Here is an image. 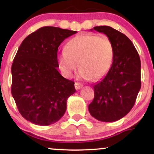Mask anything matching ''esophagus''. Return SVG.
I'll return each instance as SVG.
<instances>
[{
  "label": "esophagus",
  "mask_w": 154,
  "mask_h": 154,
  "mask_svg": "<svg viewBox=\"0 0 154 154\" xmlns=\"http://www.w3.org/2000/svg\"><path fill=\"white\" fill-rule=\"evenodd\" d=\"M75 89L77 90V91H78V90H79L80 88H82V85L80 84V83H79V82H75Z\"/></svg>",
  "instance_id": "obj_1"
}]
</instances>
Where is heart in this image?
<instances>
[{"instance_id":"obj_1","label":"heart","mask_w":154,"mask_h":154,"mask_svg":"<svg viewBox=\"0 0 154 154\" xmlns=\"http://www.w3.org/2000/svg\"><path fill=\"white\" fill-rule=\"evenodd\" d=\"M113 59L114 49L109 38L93 35H79L71 39L57 56L59 67L65 77H72L78 66V78L91 81L106 75Z\"/></svg>"}]
</instances>
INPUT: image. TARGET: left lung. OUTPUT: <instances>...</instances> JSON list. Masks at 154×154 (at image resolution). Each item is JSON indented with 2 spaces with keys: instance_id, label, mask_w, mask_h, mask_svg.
Instances as JSON below:
<instances>
[{
  "instance_id": "8db88e82",
  "label": "left lung",
  "mask_w": 154,
  "mask_h": 154,
  "mask_svg": "<svg viewBox=\"0 0 154 154\" xmlns=\"http://www.w3.org/2000/svg\"><path fill=\"white\" fill-rule=\"evenodd\" d=\"M93 29L111 40L114 59L106 75L93 85L94 99L88 110L95 119L111 122L127 115L135 103L141 87L140 59L133 43L123 33L109 26Z\"/></svg>"
}]
</instances>
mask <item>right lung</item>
I'll return each instance as SVG.
<instances>
[{
	"instance_id": "1",
	"label": "right lung",
	"mask_w": 154,
	"mask_h": 154,
	"mask_svg": "<svg viewBox=\"0 0 154 154\" xmlns=\"http://www.w3.org/2000/svg\"><path fill=\"white\" fill-rule=\"evenodd\" d=\"M77 31L43 26L31 33L19 46L11 66V94L19 113L38 125L61 119L66 101L75 93V82L58 71V48Z\"/></svg>"
}]
</instances>
